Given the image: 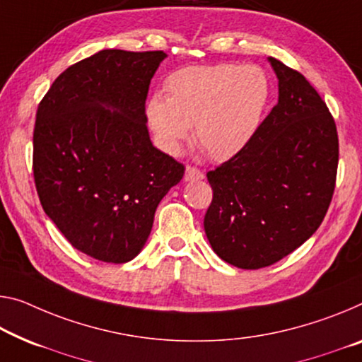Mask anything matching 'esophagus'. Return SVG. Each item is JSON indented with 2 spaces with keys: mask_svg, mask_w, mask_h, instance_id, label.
Returning <instances> with one entry per match:
<instances>
[{
  "mask_svg": "<svg viewBox=\"0 0 362 362\" xmlns=\"http://www.w3.org/2000/svg\"><path fill=\"white\" fill-rule=\"evenodd\" d=\"M185 180L186 181H199V180H204V173L200 171L196 166H187L186 168V173H185Z\"/></svg>",
  "mask_w": 362,
  "mask_h": 362,
  "instance_id": "34e87169",
  "label": "esophagus"
}]
</instances>
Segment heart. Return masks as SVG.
<instances>
[{
  "label": "heart",
  "mask_w": 362,
  "mask_h": 362,
  "mask_svg": "<svg viewBox=\"0 0 362 362\" xmlns=\"http://www.w3.org/2000/svg\"><path fill=\"white\" fill-rule=\"evenodd\" d=\"M165 87L166 97L153 93L146 105L160 148L180 152L194 124L197 144L216 162L246 148L270 100L269 77L257 66H192L173 72Z\"/></svg>",
  "instance_id": "obj_1"
}]
</instances>
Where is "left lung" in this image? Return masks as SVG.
<instances>
[{
	"label": "left lung",
	"mask_w": 362,
	"mask_h": 362,
	"mask_svg": "<svg viewBox=\"0 0 362 362\" xmlns=\"http://www.w3.org/2000/svg\"><path fill=\"white\" fill-rule=\"evenodd\" d=\"M278 103L243 152L209 171L205 235L220 259L255 270L286 257L329 210L338 168L332 113L301 72L269 58Z\"/></svg>",
	"instance_id": "1"
}]
</instances>
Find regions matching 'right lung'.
I'll use <instances>...</instances> for the list:
<instances>
[{
  "label": "right lung",
  "mask_w": 362,
  "mask_h": 362,
  "mask_svg": "<svg viewBox=\"0 0 362 362\" xmlns=\"http://www.w3.org/2000/svg\"><path fill=\"white\" fill-rule=\"evenodd\" d=\"M165 57L102 49L61 72L38 105L33 180L42 207L77 251L102 262L142 251L160 200L185 175L152 146L146 124L148 86Z\"/></svg>",
  "instance_id": "right-lung-1"
}]
</instances>
